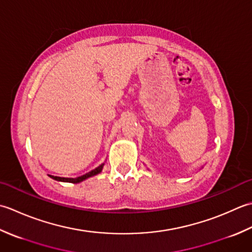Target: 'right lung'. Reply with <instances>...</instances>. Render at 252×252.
I'll return each instance as SVG.
<instances>
[{"mask_svg":"<svg viewBox=\"0 0 252 252\" xmlns=\"http://www.w3.org/2000/svg\"><path fill=\"white\" fill-rule=\"evenodd\" d=\"M103 165H104V164H101L100 166H97L96 168H94V171H91V172H89V173L85 174V175H83V176H79V177H77V178H64V177L52 176V175H50V177H51V178H53V179H55V181H59V182H66V183H73V184H77V183H80V182L85 181V179H87L88 177L94 176V175H96V174H99V173L102 171V168H103Z\"/></svg>","mask_w":252,"mask_h":252,"instance_id":"obj_1","label":"right lung"}]
</instances>
